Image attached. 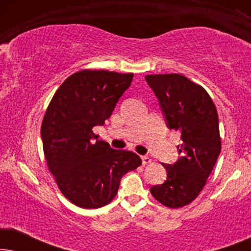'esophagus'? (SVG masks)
Wrapping results in <instances>:
<instances>
[{
	"label": "esophagus",
	"instance_id": "1",
	"mask_svg": "<svg viewBox=\"0 0 251 251\" xmlns=\"http://www.w3.org/2000/svg\"><path fill=\"white\" fill-rule=\"evenodd\" d=\"M142 161L143 164H149L152 162V160H151V157L149 155H142Z\"/></svg>",
	"mask_w": 251,
	"mask_h": 251
}]
</instances>
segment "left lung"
<instances>
[{
	"mask_svg": "<svg viewBox=\"0 0 251 251\" xmlns=\"http://www.w3.org/2000/svg\"><path fill=\"white\" fill-rule=\"evenodd\" d=\"M166 119L167 126L180 132L179 159L163 164L167 179L151 193L160 203L180 208L200 194L221 153L218 114L201 85L180 74L146 75Z\"/></svg>",
	"mask_w": 251,
	"mask_h": 251,
	"instance_id": "1",
	"label": "left lung"
}]
</instances>
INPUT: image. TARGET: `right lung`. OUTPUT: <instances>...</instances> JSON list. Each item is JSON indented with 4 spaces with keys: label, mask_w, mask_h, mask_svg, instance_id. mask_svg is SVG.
<instances>
[{
    "label": "right lung",
    "mask_w": 251,
    "mask_h": 251,
    "mask_svg": "<svg viewBox=\"0 0 251 251\" xmlns=\"http://www.w3.org/2000/svg\"><path fill=\"white\" fill-rule=\"evenodd\" d=\"M132 77V73L77 72L63 82L48 106L41 126L48 168L64 197L77 207L108 204L123 175L142 164L136 153L112 149L92 131L112 115Z\"/></svg>",
    "instance_id": "add662e5"
}]
</instances>
